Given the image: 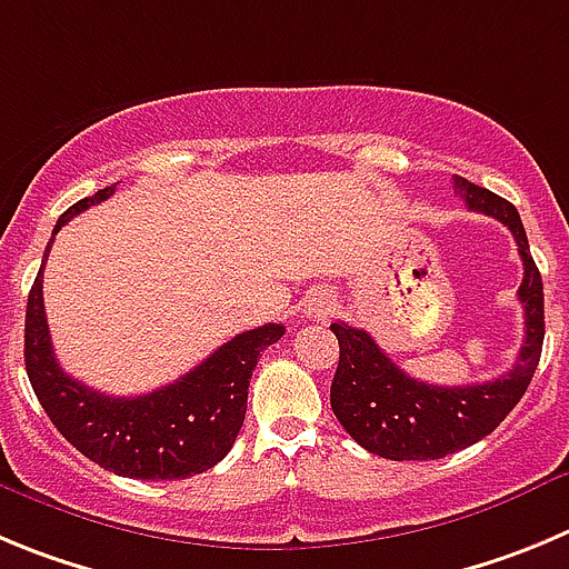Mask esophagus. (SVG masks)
Listing matches in <instances>:
<instances>
[{"mask_svg":"<svg viewBox=\"0 0 569 569\" xmlns=\"http://www.w3.org/2000/svg\"><path fill=\"white\" fill-rule=\"evenodd\" d=\"M335 309H337V295L329 289H322V286L311 291L309 300H306V317H311V320H326Z\"/></svg>","mask_w":569,"mask_h":569,"instance_id":"1","label":"esophagus"}]
</instances>
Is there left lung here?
<instances>
[{
  "instance_id": "left-lung-1",
  "label": "left lung",
  "mask_w": 569,
  "mask_h": 569,
  "mask_svg": "<svg viewBox=\"0 0 569 569\" xmlns=\"http://www.w3.org/2000/svg\"><path fill=\"white\" fill-rule=\"evenodd\" d=\"M453 187L468 209L490 214L513 232L525 266L519 286V300L525 306V346L516 366L499 380L479 386H431L408 377L368 331L348 322H331L340 342V362L331 382V411L357 445L393 462L442 459L493 433L525 397L545 342V286L519 212L513 203L490 189L476 187L468 178L457 176Z\"/></svg>"
}]
</instances>
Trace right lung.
Here are the masks:
<instances>
[{"instance_id": "add662e5", "label": "right lung", "mask_w": 569, "mask_h": 569, "mask_svg": "<svg viewBox=\"0 0 569 569\" xmlns=\"http://www.w3.org/2000/svg\"><path fill=\"white\" fill-rule=\"evenodd\" d=\"M112 187L61 214L53 234L73 214L107 201ZM53 243V238H50ZM42 269L36 274L24 315V368L56 431L87 459L130 479H187L221 462L238 439L247 417L249 380L266 346L283 337L280 322H266L234 335L181 380L141 397H110L81 386L56 362L44 317Z\"/></svg>"}]
</instances>
